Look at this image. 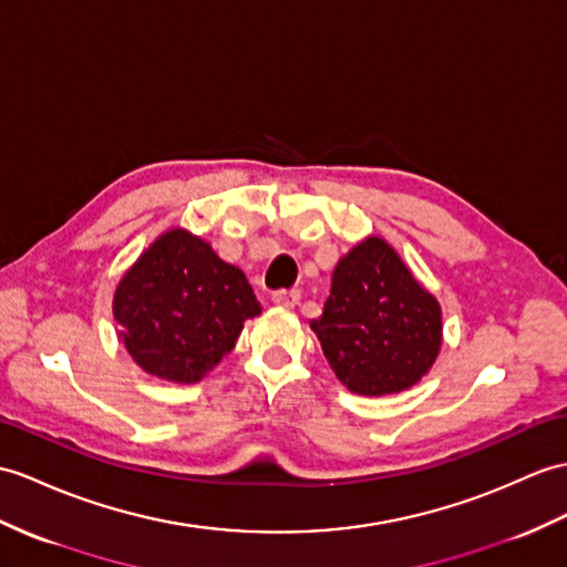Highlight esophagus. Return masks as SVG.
I'll return each instance as SVG.
<instances>
[{"label": "esophagus", "instance_id": "esophagus-1", "mask_svg": "<svg viewBox=\"0 0 567 567\" xmlns=\"http://www.w3.org/2000/svg\"><path fill=\"white\" fill-rule=\"evenodd\" d=\"M272 301L278 307L292 309L299 305V289H278V292H272Z\"/></svg>", "mask_w": 567, "mask_h": 567}]
</instances>
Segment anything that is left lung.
Segmentation results:
<instances>
[{
	"instance_id": "8db88e82",
	"label": "left lung",
	"mask_w": 567,
	"mask_h": 567,
	"mask_svg": "<svg viewBox=\"0 0 567 567\" xmlns=\"http://www.w3.org/2000/svg\"><path fill=\"white\" fill-rule=\"evenodd\" d=\"M311 331L352 393L386 396L417 384L437 360L442 309L401 256L370 236L338 260Z\"/></svg>"
}]
</instances>
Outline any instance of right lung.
I'll use <instances>...</instances> for the list:
<instances>
[{
	"mask_svg": "<svg viewBox=\"0 0 567 567\" xmlns=\"http://www.w3.org/2000/svg\"><path fill=\"white\" fill-rule=\"evenodd\" d=\"M260 313L246 275L186 229H168L144 251L113 297L133 360L176 384L200 381L231 352L244 321Z\"/></svg>",
	"mask_w": 567,
	"mask_h": 567,
	"instance_id": "right-lung-1",
	"label": "right lung"
}]
</instances>
